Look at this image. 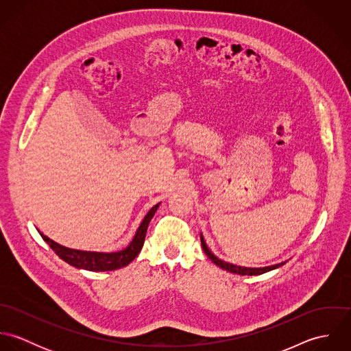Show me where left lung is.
<instances>
[{"mask_svg":"<svg viewBox=\"0 0 351 351\" xmlns=\"http://www.w3.org/2000/svg\"><path fill=\"white\" fill-rule=\"evenodd\" d=\"M200 239L202 250L206 254V256H208L215 265H217L219 267H221V269H224V270H227V271H230V273H235V274H241V276H259V274H263V273L270 271V270H273V269H277V267H280V266H282V265L285 263V262H282V263H277V265L267 266V267H243V266H237V265H232V263H227V262L219 259L217 256H215V255L210 252V250L206 247L202 235H200Z\"/></svg>","mask_w":351,"mask_h":351,"instance_id":"8db88e82","label":"left lung"}]
</instances>
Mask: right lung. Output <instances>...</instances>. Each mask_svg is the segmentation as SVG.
<instances>
[{"mask_svg":"<svg viewBox=\"0 0 351 351\" xmlns=\"http://www.w3.org/2000/svg\"><path fill=\"white\" fill-rule=\"evenodd\" d=\"M158 206H159V204L154 205L149 210V213L145 216L143 221L141 223V227L138 228V231H136L132 242L128 245V247H125L124 250L116 251V252L73 250V249H67V247L58 245L56 242L51 241L50 238H47L42 232H40V235H42L43 241L49 243V246L53 250V252L60 259L67 262L69 265H71L77 269H85V270H90V271H110V270H116V269H121V267L127 266L130 262H132L138 256V254L141 252L143 247V243H145L147 227H149L151 219H152L154 213L156 212Z\"/></svg>","mask_w":351,"mask_h":351,"instance_id":"obj_1","label":"right lung"}]
</instances>
